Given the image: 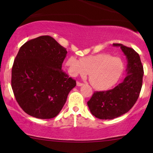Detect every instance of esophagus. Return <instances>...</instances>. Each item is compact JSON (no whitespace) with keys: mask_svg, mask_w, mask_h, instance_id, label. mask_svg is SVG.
Masks as SVG:
<instances>
[{"mask_svg":"<svg viewBox=\"0 0 153 153\" xmlns=\"http://www.w3.org/2000/svg\"><path fill=\"white\" fill-rule=\"evenodd\" d=\"M82 85H83V83H82V82H77V85H78V86H82Z\"/></svg>","mask_w":153,"mask_h":153,"instance_id":"1","label":"esophagus"}]
</instances>
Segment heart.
<instances>
[{"mask_svg":"<svg viewBox=\"0 0 153 153\" xmlns=\"http://www.w3.org/2000/svg\"><path fill=\"white\" fill-rule=\"evenodd\" d=\"M65 66L73 77L85 76L89 73L91 85L97 90H106L114 85L123 72L122 60L106 53L87 56L79 60L70 57Z\"/></svg>","mask_w":153,"mask_h":153,"instance_id":"b5f03b06","label":"heart"}]
</instances>
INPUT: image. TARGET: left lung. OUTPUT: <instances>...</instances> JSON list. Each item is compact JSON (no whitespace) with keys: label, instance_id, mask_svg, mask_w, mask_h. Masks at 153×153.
Listing matches in <instances>:
<instances>
[{"label":"left lung","instance_id":"left-lung-1","mask_svg":"<svg viewBox=\"0 0 153 153\" xmlns=\"http://www.w3.org/2000/svg\"><path fill=\"white\" fill-rule=\"evenodd\" d=\"M113 45L120 47L127 57V75L113 89L94 92L87 102L91 114L100 119H113L129 111L138 99L143 85V66L137 52L122 44Z\"/></svg>","mask_w":153,"mask_h":153}]
</instances>
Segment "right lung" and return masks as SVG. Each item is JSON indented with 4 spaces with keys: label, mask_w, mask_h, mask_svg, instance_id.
<instances>
[{
    "label": "right lung",
    "mask_w": 153,
    "mask_h": 153,
    "mask_svg": "<svg viewBox=\"0 0 153 153\" xmlns=\"http://www.w3.org/2000/svg\"><path fill=\"white\" fill-rule=\"evenodd\" d=\"M68 52L50 36H41L21 47L13 62L11 87L27 114L47 119L62 110L76 81L62 70Z\"/></svg>",
    "instance_id": "add662e5"
}]
</instances>
